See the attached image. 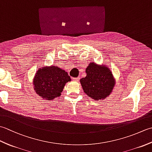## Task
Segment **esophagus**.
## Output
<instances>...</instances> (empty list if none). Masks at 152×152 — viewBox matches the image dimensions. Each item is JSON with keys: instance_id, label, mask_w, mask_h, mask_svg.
Listing matches in <instances>:
<instances>
[{"instance_id": "1", "label": "esophagus", "mask_w": 152, "mask_h": 152, "mask_svg": "<svg viewBox=\"0 0 152 152\" xmlns=\"http://www.w3.org/2000/svg\"><path fill=\"white\" fill-rule=\"evenodd\" d=\"M72 80H74V81L78 82L80 80V77H78V78H72Z\"/></svg>"}]
</instances>
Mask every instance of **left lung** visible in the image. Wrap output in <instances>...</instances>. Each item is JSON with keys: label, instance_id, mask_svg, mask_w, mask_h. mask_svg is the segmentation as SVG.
<instances>
[{"label": "left lung", "instance_id": "obj_1", "mask_svg": "<svg viewBox=\"0 0 152 152\" xmlns=\"http://www.w3.org/2000/svg\"><path fill=\"white\" fill-rule=\"evenodd\" d=\"M86 72L87 76L80 80V83L87 95L95 100L104 99L110 95L115 82L109 69L91 63Z\"/></svg>", "mask_w": 152, "mask_h": 152}]
</instances>
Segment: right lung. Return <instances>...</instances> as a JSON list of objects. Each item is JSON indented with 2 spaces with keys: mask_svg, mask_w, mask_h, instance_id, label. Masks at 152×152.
<instances>
[{
  "mask_svg": "<svg viewBox=\"0 0 152 152\" xmlns=\"http://www.w3.org/2000/svg\"><path fill=\"white\" fill-rule=\"evenodd\" d=\"M70 77L65 70L51 66L39 69L34 78V88L37 94L48 101L61 95Z\"/></svg>",
  "mask_w": 152,
  "mask_h": 152,
  "instance_id": "obj_1",
  "label": "right lung"
}]
</instances>
